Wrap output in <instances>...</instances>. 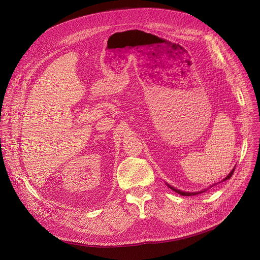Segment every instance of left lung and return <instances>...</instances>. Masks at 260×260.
<instances>
[{
	"instance_id": "8db88e82",
	"label": "left lung",
	"mask_w": 260,
	"mask_h": 260,
	"mask_svg": "<svg viewBox=\"0 0 260 260\" xmlns=\"http://www.w3.org/2000/svg\"><path fill=\"white\" fill-rule=\"evenodd\" d=\"M234 171H235V168L231 171V173L225 177V178L222 180V181H225V180H228V179H230L231 177H232V175L234 174ZM220 183V182H219ZM168 186L171 188V189H173V190H175L176 193H178V194H180L181 196H194V195H197V194H201V193H203V190H201V192H195V193H188V192H182V190H179V189H177V188H175V187H173V186H171V185H169L168 184ZM213 186V185H212ZM204 192H206V190H204Z\"/></svg>"
}]
</instances>
